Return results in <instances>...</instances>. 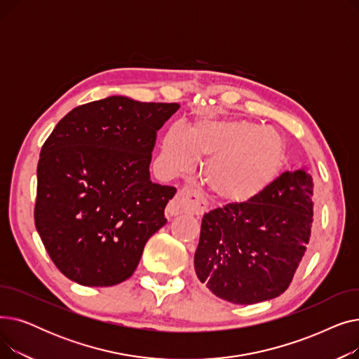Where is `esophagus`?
<instances>
[{"mask_svg":"<svg viewBox=\"0 0 359 359\" xmlns=\"http://www.w3.org/2000/svg\"><path fill=\"white\" fill-rule=\"evenodd\" d=\"M206 211V203L196 192L191 187H183L177 192L175 199L167 205L165 214L167 217H176L179 214H194V215H202Z\"/></svg>","mask_w":359,"mask_h":359,"instance_id":"obj_1","label":"esophagus"}]
</instances>
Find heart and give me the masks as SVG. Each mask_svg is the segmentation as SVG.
I'll return each mask as SVG.
<instances>
[{
    "mask_svg": "<svg viewBox=\"0 0 359 359\" xmlns=\"http://www.w3.org/2000/svg\"><path fill=\"white\" fill-rule=\"evenodd\" d=\"M284 141L273 129L234 119H199L189 132L175 123L161 141L160 165L168 173L191 170L210 158L203 180L212 195L227 203L257 198L278 176Z\"/></svg>",
    "mask_w": 359,
    "mask_h": 359,
    "instance_id": "heart-1",
    "label": "heart"
}]
</instances>
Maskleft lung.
I'll return each mask as SVG.
<instances>
[{
	"label": "left lung",
	"instance_id": "obj_1",
	"mask_svg": "<svg viewBox=\"0 0 359 359\" xmlns=\"http://www.w3.org/2000/svg\"><path fill=\"white\" fill-rule=\"evenodd\" d=\"M313 187L299 168L282 173L250 202L205 214L195 252L202 284L234 304L284 294L310 241Z\"/></svg>",
	"mask_w": 359,
	"mask_h": 359
}]
</instances>
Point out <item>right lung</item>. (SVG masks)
<instances>
[{
	"mask_svg": "<svg viewBox=\"0 0 359 359\" xmlns=\"http://www.w3.org/2000/svg\"><path fill=\"white\" fill-rule=\"evenodd\" d=\"M180 107L111 96L72 109L41 149L34 225L55 266L84 287L135 272L176 187L149 179L157 130Z\"/></svg>",
	"mask_w": 359,
	"mask_h": 359,
	"instance_id": "add662e5",
	"label": "right lung"
}]
</instances>
